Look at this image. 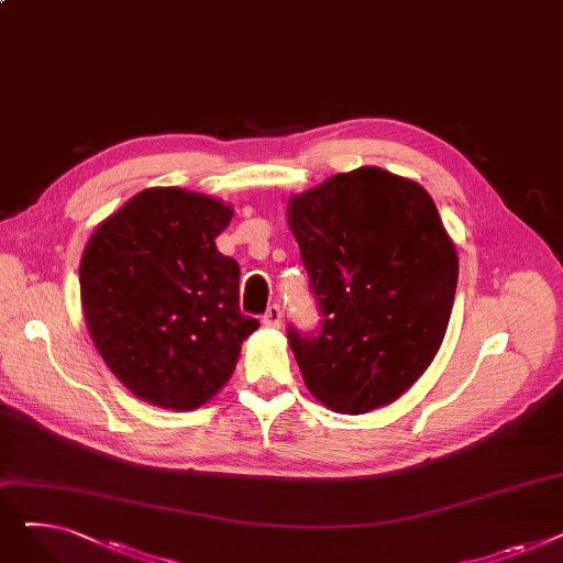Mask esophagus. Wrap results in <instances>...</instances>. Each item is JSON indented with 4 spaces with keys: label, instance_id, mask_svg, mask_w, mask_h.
Returning a JSON list of instances; mask_svg holds the SVG:
<instances>
[{
    "label": "esophagus",
    "instance_id": "34e87169",
    "mask_svg": "<svg viewBox=\"0 0 563 563\" xmlns=\"http://www.w3.org/2000/svg\"><path fill=\"white\" fill-rule=\"evenodd\" d=\"M262 323L264 327H269V329H280V323H283V310H280V306H269L266 308V312L262 314Z\"/></svg>",
    "mask_w": 563,
    "mask_h": 563
}]
</instances>
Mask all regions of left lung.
<instances>
[{
  "mask_svg": "<svg viewBox=\"0 0 563 563\" xmlns=\"http://www.w3.org/2000/svg\"><path fill=\"white\" fill-rule=\"evenodd\" d=\"M317 333L287 338L314 399L361 416L399 399L435 358L456 280V246L418 183L376 166L338 173L287 202Z\"/></svg>",
  "mask_w": 563,
  "mask_h": 563,
  "instance_id": "left-lung-1",
  "label": "left lung"
}]
</instances>
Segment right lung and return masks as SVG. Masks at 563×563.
<instances>
[{"mask_svg":"<svg viewBox=\"0 0 563 563\" xmlns=\"http://www.w3.org/2000/svg\"><path fill=\"white\" fill-rule=\"evenodd\" d=\"M232 207L153 187L88 240L79 264L86 329L139 399L168 410L210 401L260 321L240 310V264L219 253Z\"/></svg>","mask_w":563,"mask_h":563,"instance_id":"right-lung-1","label":"right lung"}]
</instances>
